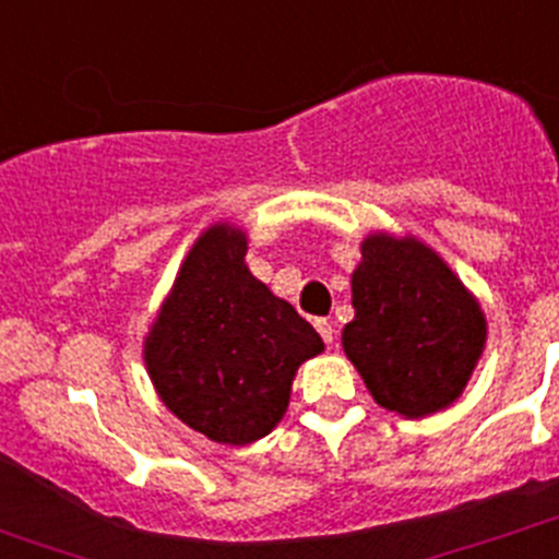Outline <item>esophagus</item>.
Listing matches in <instances>:
<instances>
[{"mask_svg":"<svg viewBox=\"0 0 559 559\" xmlns=\"http://www.w3.org/2000/svg\"><path fill=\"white\" fill-rule=\"evenodd\" d=\"M314 329H318V334L323 336L325 345H331V342H334V325H331V320L318 318V320H314Z\"/></svg>","mask_w":559,"mask_h":559,"instance_id":"34e87169","label":"esophagus"}]
</instances>
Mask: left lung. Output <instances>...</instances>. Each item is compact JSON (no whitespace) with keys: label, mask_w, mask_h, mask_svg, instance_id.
I'll list each match as a JSON object with an SVG mask.
<instances>
[{"label":"left lung","mask_w":559,"mask_h":559,"mask_svg":"<svg viewBox=\"0 0 559 559\" xmlns=\"http://www.w3.org/2000/svg\"><path fill=\"white\" fill-rule=\"evenodd\" d=\"M353 309L342 345L378 405L421 418L462 394L484 350L486 320L429 247L369 236L353 272Z\"/></svg>","instance_id":"8db88e82"}]
</instances>
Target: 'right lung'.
Masks as SVG:
<instances>
[{
	"label": "right lung",
	"instance_id": "right-lung-1",
	"mask_svg": "<svg viewBox=\"0 0 559 559\" xmlns=\"http://www.w3.org/2000/svg\"><path fill=\"white\" fill-rule=\"evenodd\" d=\"M247 239L209 228L187 255L146 340L170 413L214 443L247 445L277 427L298 364L323 340L245 266Z\"/></svg>",
	"mask_w": 559,
	"mask_h": 559
}]
</instances>
